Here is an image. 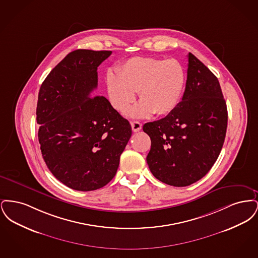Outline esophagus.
I'll use <instances>...</instances> for the list:
<instances>
[{
  "instance_id": "34e87169",
  "label": "esophagus",
  "mask_w": 258,
  "mask_h": 258,
  "mask_svg": "<svg viewBox=\"0 0 258 258\" xmlns=\"http://www.w3.org/2000/svg\"><path fill=\"white\" fill-rule=\"evenodd\" d=\"M132 128H133V131L135 133H137V132H139L142 128V124L139 123V122H137V121H135V122L132 123Z\"/></svg>"
}]
</instances>
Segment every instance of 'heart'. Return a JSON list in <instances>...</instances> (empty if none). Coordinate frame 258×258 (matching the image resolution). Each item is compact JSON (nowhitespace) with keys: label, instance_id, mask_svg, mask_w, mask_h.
<instances>
[{"label":"heart","instance_id":"1","mask_svg":"<svg viewBox=\"0 0 258 258\" xmlns=\"http://www.w3.org/2000/svg\"><path fill=\"white\" fill-rule=\"evenodd\" d=\"M184 83V69L176 60L135 57L124 61L117 74H106L108 98L116 110H128L138 92L141 101L130 111L134 118L170 114L181 100Z\"/></svg>","mask_w":258,"mask_h":258}]
</instances>
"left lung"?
<instances>
[{
  "label": "left lung",
  "instance_id": "left-lung-1",
  "mask_svg": "<svg viewBox=\"0 0 258 258\" xmlns=\"http://www.w3.org/2000/svg\"><path fill=\"white\" fill-rule=\"evenodd\" d=\"M182 101L166 117L145 123L151 138L147 163L160 182L186 186L212 168L224 142L227 108L221 85L208 68L188 53Z\"/></svg>",
  "mask_w": 258,
  "mask_h": 258
}]
</instances>
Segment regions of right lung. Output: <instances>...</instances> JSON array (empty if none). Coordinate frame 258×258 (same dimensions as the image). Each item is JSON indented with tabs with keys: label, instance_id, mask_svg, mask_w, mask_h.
<instances>
[{
	"label": "right lung",
	"instance_id": "obj_1",
	"mask_svg": "<svg viewBox=\"0 0 258 258\" xmlns=\"http://www.w3.org/2000/svg\"><path fill=\"white\" fill-rule=\"evenodd\" d=\"M111 51L71 52L41 84L38 141L48 169L67 186L96 190L116 175L132 126L107 98L92 97L98 67Z\"/></svg>",
	"mask_w": 258,
	"mask_h": 258
}]
</instances>
